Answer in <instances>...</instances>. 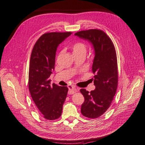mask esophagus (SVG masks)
Segmentation results:
<instances>
[{
  "mask_svg": "<svg viewBox=\"0 0 145 145\" xmlns=\"http://www.w3.org/2000/svg\"><path fill=\"white\" fill-rule=\"evenodd\" d=\"M77 91H78V90L74 87L72 86L69 87V92L68 93L69 95H72V94H73V93H76Z\"/></svg>",
  "mask_w": 145,
  "mask_h": 145,
  "instance_id": "1",
  "label": "esophagus"
}]
</instances>
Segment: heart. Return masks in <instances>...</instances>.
I'll use <instances>...</instances> for the list:
<instances>
[{
  "label": "heart",
  "instance_id": "obj_1",
  "mask_svg": "<svg viewBox=\"0 0 145 145\" xmlns=\"http://www.w3.org/2000/svg\"><path fill=\"white\" fill-rule=\"evenodd\" d=\"M71 49L74 55H77L79 54L86 55L87 51V46L83 42L77 41L71 46Z\"/></svg>",
  "mask_w": 145,
  "mask_h": 145
}]
</instances>
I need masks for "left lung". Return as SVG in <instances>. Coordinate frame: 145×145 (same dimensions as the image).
I'll return each mask as SVG.
<instances>
[{
    "instance_id": "1",
    "label": "left lung",
    "mask_w": 145,
    "mask_h": 145,
    "mask_svg": "<svg viewBox=\"0 0 145 145\" xmlns=\"http://www.w3.org/2000/svg\"><path fill=\"white\" fill-rule=\"evenodd\" d=\"M74 35L90 41L95 49L92 71L96 88L90 92L84 88L80 90L85 99L81 111L86 118H97L108 109L116 93L118 72L116 49L111 39L102 30L81 31Z\"/></svg>"
}]
</instances>
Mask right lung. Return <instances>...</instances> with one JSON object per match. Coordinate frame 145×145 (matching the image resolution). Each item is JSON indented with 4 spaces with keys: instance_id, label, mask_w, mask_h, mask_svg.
Segmentation results:
<instances>
[{
    "instance_id": "obj_1",
    "label": "right lung",
    "mask_w": 145,
    "mask_h": 145,
    "mask_svg": "<svg viewBox=\"0 0 145 145\" xmlns=\"http://www.w3.org/2000/svg\"><path fill=\"white\" fill-rule=\"evenodd\" d=\"M72 34L48 32L36 41L30 58L28 86L32 99L47 120H55L61 115L68 88L50 84L49 77L54 70L58 45Z\"/></svg>"
}]
</instances>
